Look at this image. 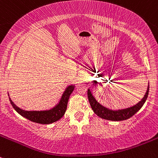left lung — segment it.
Here are the masks:
<instances>
[{"label":"left lung","instance_id":"left-lung-1","mask_svg":"<svg viewBox=\"0 0 158 158\" xmlns=\"http://www.w3.org/2000/svg\"><path fill=\"white\" fill-rule=\"evenodd\" d=\"M148 93H149V85H148V89H147V92L143 98L138 103L134 105V106L119 110H110V109L106 108V107L103 106L100 103H99L96 100L94 96H93L89 88L88 89L87 95H88V99L89 101L91 108L93 109V112L98 116H99L102 119H104V120H112V121H120V120H125L131 118V116H134L143 106V105L144 104L145 101H146L147 98L148 96Z\"/></svg>","mask_w":158,"mask_h":158}]
</instances>
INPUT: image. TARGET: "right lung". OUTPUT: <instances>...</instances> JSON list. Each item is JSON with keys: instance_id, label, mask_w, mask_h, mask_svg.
<instances>
[{"instance_id": "obj_1", "label": "right lung", "mask_w": 158, "mask_h": 158, "mask_svg": "<svg viewBox=\"0 0 158 158\" xmlns=\"http://www.w3.org/2000/svg\"><path fill=\"white\" fill-rule=\"evenodd\" d=\"M75 85H69L66 88V89L64 92L63 95L62 96L60 101L59 103L53 107L52 109L49 110H44V111H27L20 109L17 106L10 98V104L14 107L15 110L19 113L21 116H24L27 120H31L32 122L38 123H42V124H49V123H54L57 121L59 119L64 116L65 113V110L67 109V104H68L69 99L70 95L72 94L73 91L74 90Z\"/></svg>"}]
</instances>
